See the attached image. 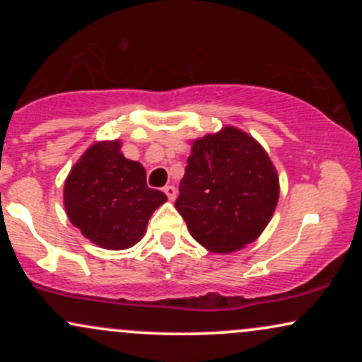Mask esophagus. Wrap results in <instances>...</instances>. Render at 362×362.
<instances>
[{"instance_id": "34e87169", "label": "esophagus", "mask_w": 362, "mask_h": 362, "mask_svg": "<svg viewBox=\"0 0 362 362\" xmlns=\"http://www.w3.org/2000/svg\"><path fill=\"white\" fill-rule=\"evenodd\" d=\"M163 192L167 194V197L170 199V201H175V197H177V189L173 185H167L163 189Z\"/></svg>"}]
</instances>
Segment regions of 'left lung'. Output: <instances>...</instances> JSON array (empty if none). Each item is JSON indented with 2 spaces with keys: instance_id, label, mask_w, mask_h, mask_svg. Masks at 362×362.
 Returning a JSON list of instances; mask_svg holds the SVG:
<instances>
[{
  "instance_id": "obj_1",
  "label": "left lung",
  "mask_w": 362,
  "mask_h": 362,
  "mask_svg": "<svg viewBox=\"0 0 362 362\" xmlns=\"http://www.w3.org/2000/svg\"><path fill=\"white\" fill-rule=\"evenodd\" d=\"M175 207L195 242L230 253L255 242L279 199V177L252 136L226 126L192 143Z\"/></svg>"
}]
</instances>
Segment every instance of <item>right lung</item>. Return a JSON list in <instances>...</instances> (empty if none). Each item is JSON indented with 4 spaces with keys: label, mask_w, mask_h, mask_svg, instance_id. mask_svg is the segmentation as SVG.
<instances>
[{
    "label": "right lung",
    "mask_w": 362,
    "mask_h": 362,
    "mask_svg": "<svg viewBox=\"0 0 362 362\" xmlns=\"http://www.w3.org/2000/svg\"><path fill=\"white\" fill-rule=\"evenodd\" d=\"M167 195L149 189L146 170L120 153V141L95 143L64 182L69 221L98 247L124 250L143 238L148 221Z\"/></svg>",
    "instance_id": "obj_1"
}]
</instances>
